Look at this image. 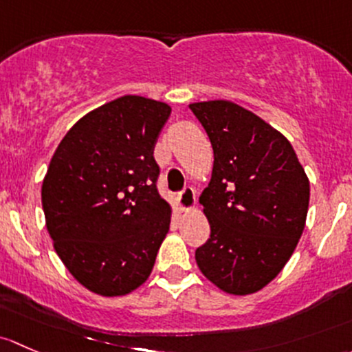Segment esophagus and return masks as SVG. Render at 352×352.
Returning <instances> with one entry per match:
<instances>
[{
    "label": "esophagus",
    "mask_w": 352,
    "mask_h": 352,
    "mask_svg": "<svg viewBox=\"0 0 352 352\" xmlns=\"http://www.w3.org/2000/svg\"><path fill=\"white\" fill-rule=\"evenodd\" d=\"M177 205L179 210H188L195 206V190L191 186H186L179 195H177Z\"/></svg>",
    "instance_id": "esophagus-1"
}]
</instances>
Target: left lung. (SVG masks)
I'll return each mask as SVG.
<instances>
[{"label": "left lung", "instance_id": "1", "mask_svg": "<svg viewBox=\"0 0 352 352\" xmlns=\"http://www.w3.org/2000/svg\"><path fill=\"white\" fill-rule=\"evenodd\" d=\"M213 147L200 203L210 239L198 267L230 295L259 292L280 274L305 229L310 183L283 133L226 100L191 103Z\"/></svg>", "mask_w": 352, "mask_h": 352}]
</instances>
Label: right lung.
Returning a JSON list of instances; mask_svg holds the SVG:
<instances>
[{"instance_id": "obj_1", "label": "right lung", "mask_w": 352, "mask_h": 352, "mask_svg": "<svg viewBox=\"0 0 352 352\" xmlns=\"http://www.w3.org/2000/svg\"><path fill=\"white\" fill-rule=\"evenodd\" d=\"M171 107L126 95L78 120L42 183L57 256L85 288L122 296L146 283L171 223L154 146Z\"/></svg>"}]
</instances>
